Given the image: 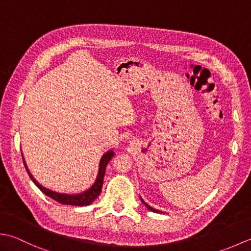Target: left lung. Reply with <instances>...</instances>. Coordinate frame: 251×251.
I'll return each mask as SVG.
<instances>
[{
    "label": "left lung",
    "instance_id": "obj_1",
    "mask_svg": "<svg viewBox=\"0 0 251 251\" xmlns=\"http://www.w3.org/2000/svg\"><path fill=\"white\" fill-rule=\"evenodd\" d=\"M140 200H141V201L143 202V204H145V205H146V207L148 208V209H150V211H153V212H161V211H159V210L155 209V208H153V207H151V206H150V205H149V204H147V202H146L145 201H143V200L141 199V196H140Z\"/></svg>",
    "mask_w": 251,
    "mask_h": 251
}]
</instances>
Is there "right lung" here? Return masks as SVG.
I'll return each mask as SVG.
<instances>
[{
	"label": "right lung",
	"instance_id": "right-lung-1",
	"mask_svg": "<svg viewBox=\"0 0 251 251\" xmlns=\"http://www.w3.org/2000/svg\"><path fill=\"white\" fill-rule=\"evenodd\" d=\"M23 155V153H21ZM114 152L113 150H109L108 152H105L102 157L100 159L99 163V169H98V175L97 178H96L95 182L93 183V185L90 186L89 189H87L86 191L82 192V193H77V194H67V193H59V192L52 191L45 188L42 184H40L37 181L34 179L33 176L30 173V170L26 166L25 157L23 155V159H24V164L25 167L26 169V173H28L29 177L31 178V180L33 181V183L39 188L43 193L47 196H50V199L55 200L58 202H61L63 205H73V206H87L90 205L92 202L97 199L99 196V194L101 193V189H102V184H103V177H104V173H105V167L108 163L110 162V159L113 157Z\"/></svg>",
	"mask_w": 251,
	"mask_h": 251
}]
</instances>
